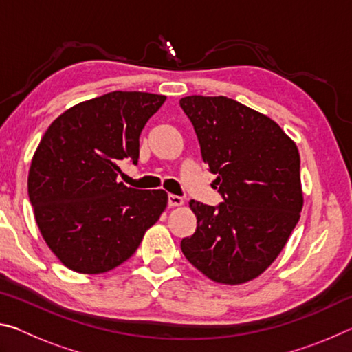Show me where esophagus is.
I'll return each mask as SVG.
<instances>
[{
    "instance_id": "esophagus-1",
    "label": "esophagus",
    "mask_w": 352,
    "mask_h": 352,
    "mask_svg": "<svg viewBox=\"0 0 352 352\" xmlns=\"http://www.w3.org/2000/svg\"><path fill=\"white\" fill-rule=\"evenodd\" d=\"M168 204H169V206H182L183 204H184V200H183V197H180V195H175V194H169L168 195Z\"/></svg>"
}]
</instances>
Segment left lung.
<instances>
[{
    "label": "left lung",
    "mask_w": 352,
    "mask_h": 352,
    "mask_svg": "<svg viewBox=\"0 0 352 352\" xmlns=\"http://www.w3.org/2000/svg\"><path fill=\"white\" fill-rule=\"evenodd\" d=\"M180 107L223 199L189 201L197 230L182 252L212 281L247 283L278 258L300 220V153L273 119L234 99L186 96Z\"/></svg>",
    "instance_id": "obj_1"
}]
</instances>
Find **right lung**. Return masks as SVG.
<instances>
[{
	"instance_id": "add662e5",
	"label": "right lung",
	"mask_w": 352,
	"mask_h": 352,
	"mask_svg": "<svg viewBox=\"0 0 352 352\" xmlns=\"http://www.w3.org/2000/svg\"><path fill=\"white\" fill-rule=\"evenodd\" d=\"M163 94L113 91L71 107L47 127L28 177L40 233L63 265L104 273L132 256L168 205L163 189L118 182L138 164L140 135Z\"/></svg>"
}]
</instances>
